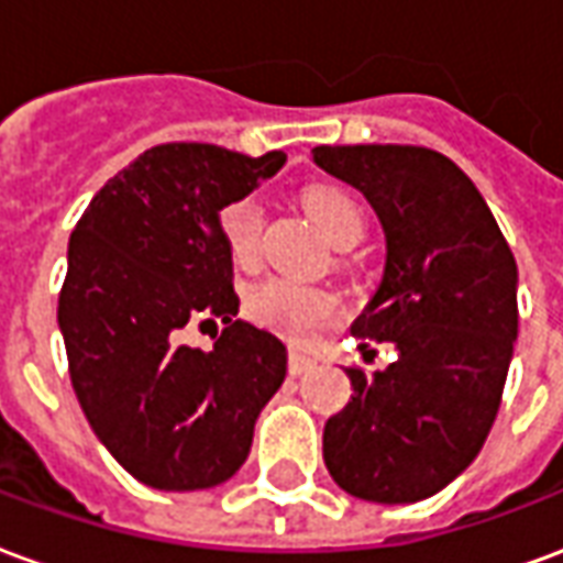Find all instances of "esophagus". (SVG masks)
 Segmentation results:
<instances>
[{
	"label": "esophagus",
	"mask_w": 563,
	"mask_h": 563,
	"mask_svg": "<svg viewBox=\"0 0 563 563\" xmlns=\"http://www.w3.org/2000/svg\"><path fill=\"white\" fill-rule=\"evenodd\" d=\"M313 365H317V362H313L310 355L295 353V350L289 353V374H292V377H301L307 371H313Z\"/></svg>",
	"instance_id": "1"
}]
</instances>
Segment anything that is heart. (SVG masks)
Listing matches in <instances>:
<instances>
[{
	"mask_svg": "<svg viewBox=\"0 0 563 563\" xmlns=\"http://www.w3.org/2000/svg\"><path fill=\"white\" fill-rule=\"evenodd\" d=\"M307 210L325 232L331 244L353 246L365 234V213L341 189H313L307 196ZM222 238L238 265H253L258 256V238H262V205L256 196H244L225 205L220 217ZM246 317L258 329L277 334L283 341L305 343L310 334L322 325H329L341 317L338 295L319 286L286 280V277H268L246 292Z\"/></svg>",
	"mask_w": 563,
	"mask_h": 563,
	"instance_id": "b5f03b06",
	"label": "heart"
}]
</instances>
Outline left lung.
Listing matches in <instances>:
<instances>
[{
  "mask_svg": "<svg viewBox=\"0 0 563 563\" xmlns=\"http://www.w3.org/2000/svg\"><path fill=\"white\" fill-rule=\"evenodd\" d=\"M313 162L383 222L386 271L353 334L398 350L386 371L346 367L355 395L325 422L322 459L353 497L413 504L452 483L495 424L519 334L516 258L479 189L437 150L313 147Z\"/></svg>",
  "mask_w": 563,
  "mask_h": 563,
  "instance_id": "obj_1",
  "label": "left lung"
}]
</instances>
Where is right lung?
<instances>
[{
    "label": "right lung",
    "mask_w": 563,
    "mask_h": 563,
    "mask_svg": "<svg viewBox=\"0 0 563 563\" xmlns=\"http://www.w3.org/2000/svg\"><path fill=\"white\" fill-rule=\"evenodd\" d=\"M283 162L280 150L159 144L117 172L71 232L56 307L71 389L108 452L150 488L234 476L283 386L286 346L238 319L220 225V210ZM217 324L210 354L185 341Z\"/></svg>",
    "instance_id": "add662e5"
}]
</instances>
